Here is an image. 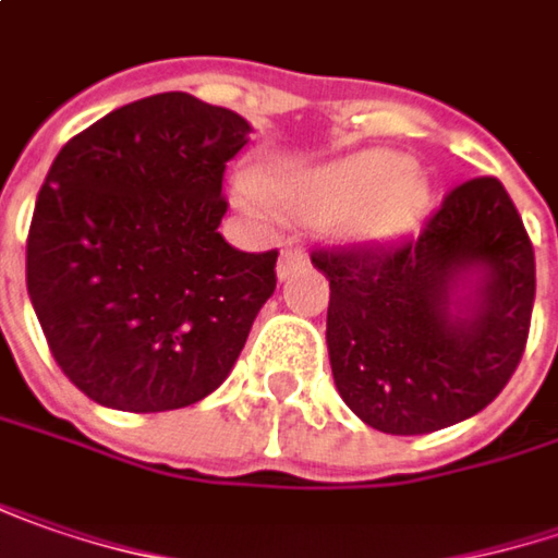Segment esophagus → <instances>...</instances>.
Wrapping results in <instances>:
<instances>
[{
	"label": "esophagus",
	"instance_id": "esophagus-1",
	"mask_svg": "<svg viewBox=\"0 0 558 558\" xmlns=\"http://www.w3.org/2000/svg\"><path fill=\"white\" fill-rule=\"evenodd\" d=\"M307 264V254H304V247H298V244H289L282 254H279V264H276V272H279V279H286L289 272H294L298 266Z\"/></svg>",
	"mask_w": 558,
	"mask_h": 558
}]
</instances>
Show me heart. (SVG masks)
<instances>
[{
    "mask_svg": "<svg viewBox=\"0 0 558 558\" xmlns=\"http://www.w3.org/2000/svg\"><path fill=\"white\" fill-rule=\"evenodd\" d=\"M399 154H361L345 162L294 172L272 182V197L298 216H342V232L354 241H376L402 232L427 201L424 182L408 172ZM251 197L254 187H244Z\"/></svg>",
    "mask_w": 558,
    "mask_h": 558,
    "instance_id": "1",
    "label": "heart"
}]
</instances>
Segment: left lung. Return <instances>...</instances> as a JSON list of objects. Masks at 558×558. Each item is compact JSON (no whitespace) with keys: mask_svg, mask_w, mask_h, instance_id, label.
Segmentation results:
<instances>
[{"mask_svg":"<svg viewBox=\"0 0 558 558\" xmlns=\"http://www.w3.org/2000/svg\"><path fill=\"white\" fill-rule=\"evenodd\" d=\"M329 279L339 396L374 430L417 436L484 411L515 374L534 311V247L493 175L456 184L417 235L311 251ZM482 272L452 318L451 289Z\"/></svg>","mask_w":558,"mask_h":558,"instance_id":"8db88e82","label":"left lung"}]
</instances>
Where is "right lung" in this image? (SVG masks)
I'll return each mask as SVG.
<instances>
[{"mask_svg": "<svg viewBox=\"0 0 558 558\" xmlns=\"http://www.w3.org/2000/svg\"><path fill=\"white\" fill-rule=\"evenodd\" d=\"M251 125L191 94L109 112L59 150L27 232V294L59 371L134 414L201 402L276 289L279 251L219 235Z\"/></svg>", "mask_w": 558, "mask_h": 558, "instance_id": "add662e5", "label": "right lung"}]
</instances>
